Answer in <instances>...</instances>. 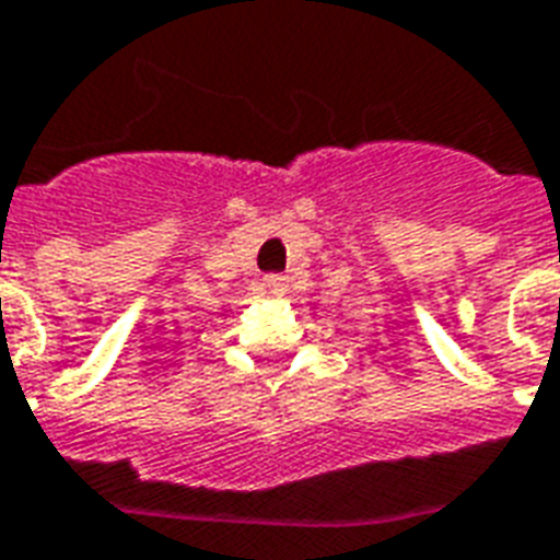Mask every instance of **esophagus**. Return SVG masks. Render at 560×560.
Instances as JSON below:
<instances>
[{
  "label": "esophagus",
  "mask_w": 560,
  "mask_h": 560,
  "mask_svg": "<svg viewBox=\"0 0 560 560\" xmlns=\"http://www.w3.org/2000/svg\"><path fill=\"white\" fill-rule=\"evenodd\" d=\"M265 285H268V292H283L285 277L283 275H268V277H265Z\"/></svg>",
  "instance_id": "34e87169"
}]
</instances>
